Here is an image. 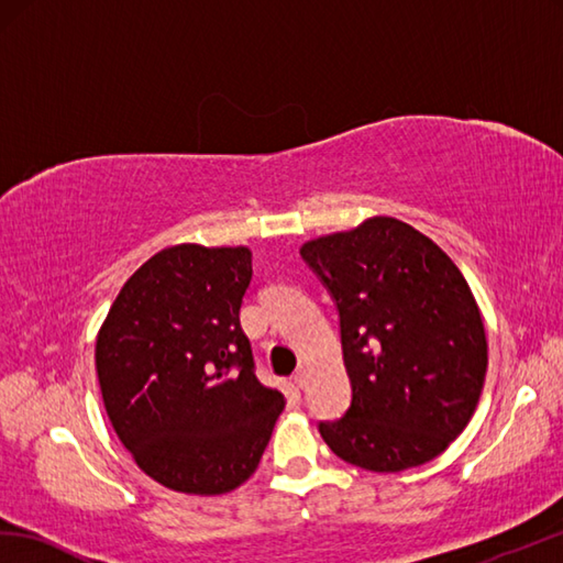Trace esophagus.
Returning a JSON list of instances; mask_svg holds the SVG:
<instances>
[{"mask_svg":"<svg viewBox=\"0 0 563 563\" xmlns=\"http://www.w3.org/2000/svg\"><path fill=\"white\" fill-rule=\"evenodd\" d=\"M295 384H297L299 388H302V386L307 384V367H305V364H299V367H297V372H295Z\"/></svg>","mask_w":563,"mask_h":563,"instance_id":"obj_1","label":"esophagus"}]
</instances>
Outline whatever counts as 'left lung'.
I'll return each instance as SVG.
<instances>
[{
  "label": "left lung",
  "mask_w": 563,
  "mask_h": 563,
  "mask_svg": "<svg viewBox=\"0 0 563 563\" xmlns=\"http://www.w3.org/2000/svg\"><path fill=\"white\" fill-rule=\"evenodd\" d=\"M341 317L347 412L319 422L372 473L424 465L459 439L487 374V335L459 266L408 222L376 216L299 250Z\"/></svg>",
  "instance_id": "1"
}]
</instances>
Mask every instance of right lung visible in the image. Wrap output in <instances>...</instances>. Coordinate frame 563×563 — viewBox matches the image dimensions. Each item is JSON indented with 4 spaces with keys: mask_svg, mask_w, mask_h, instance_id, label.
Masks as SVG:
<instances>
[{
    "mask_svg": "<svg viewBox=\"0 0 563 563\" xmlns=\"http://www.w3.org/2000/svg\"><path fill=\"white\" fill-rule=\"evenodd\" d=\"M250 280L246 246H167L124 283L98 331L104 410L136 465L167 489H238L285 408L256 378L240 325Z\"/></svg>",
    "mask_w": 563,
    "mask_h": 563,
    "instance_id": "obj_1",
    "label": "right lung"
}]
</instances>
